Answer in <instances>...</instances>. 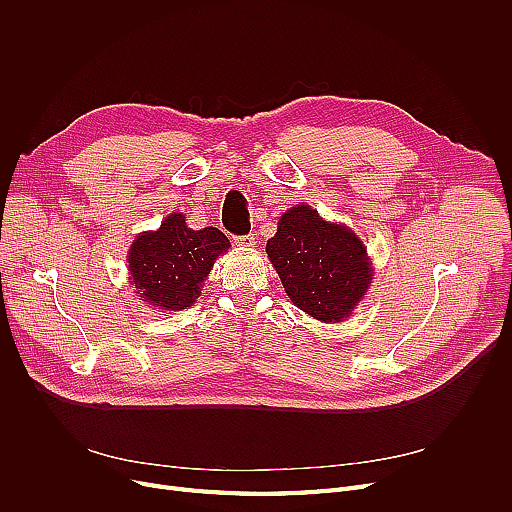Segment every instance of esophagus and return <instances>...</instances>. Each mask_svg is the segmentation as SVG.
<instances>
[{"label":"esophagus","instance_id":"obj_1","mask_svg":"<svg viewBox=\"0 0 512 512\" xmlns=\"http://www.w3.org/2000/svg\"><path fill=\"white\" fill-rule=\"evenodd\" d=\"M234 245L240 249H251L255 245V236L253 234H242V236H234Z\"/></svg>","mask_w":512,"mask_h":512}]
</instances>
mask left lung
<instances>
[{
    "label": "left lung",
    "mask_w": 512,
    "mask_h": 512,
    "mask_svg": "<svg viewBox=\"0 0 512 512\" xmlns=\"http://www.w3.org/2000/svg\"><path fill=\"white\" fill-rule=\"evenodd\" d=\"M290 301L321 321H342L371 282L363 242L338 224H328L307 205L288 209L267 240Z\"/></svg>",
    "instance_id": "left-lung-1"
}]
</instances>
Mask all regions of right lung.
<instances>
[{
	"instance_id": "1",
	"label": "right lung",
	"mask_w": 512,
	"mask_h": 512,
	"mask_svg": "<svg viewBox=\"0 0 512 512\" xmlns=\"http://www.w3.org/2000/svg\"><path fill=\"white\" fill-rule=\"evenodd\" d=\"M230 247L218 228L191 230L182 213L168 215L157 232L141 234L128 253V267L141 301L166 311L191 307L213 259Z\"/></svg>"
}]
</instances>
